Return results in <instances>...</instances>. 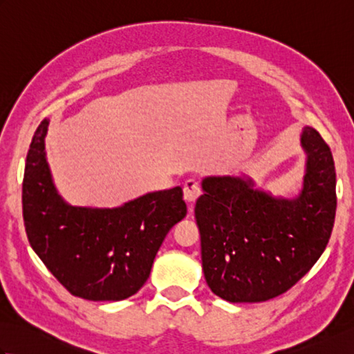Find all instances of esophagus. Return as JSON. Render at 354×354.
<instances>
[{"mask_svg": "<svg viewBox=\"0 0 354 354\" xmlns=\"http://www.w3.org/2000/svg\"><path fill=\"white\" fill-rule=\"evenodd\" d=\"M202 194L201 192V185L196 181V179H187L184 184V199L187 204H189V209L192 212L194 202L199 199V196Z\"/></svg>", "mask_w": 354, "mask_h": 354, "instance_id": "34e87169", "label": "esophagus"}]
</instances>
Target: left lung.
Returning a JSON list of instances; mask_svg holds the SVG:
<instances>
[{"instance_id": "left-lung-1", "label": "left lung", "mask_w": 354, "mask_h": 354, "mask_svg": "<svg viewBox=\"0 0 354 354\" xmlns=\"http://www.w3.org/2000/svg\"><path fill=\"white\" fill-rule=\"evenodd\" d=\"M303 190L295 199L254 189L252 179L208 176L194 207L207 284L230 303H260L281 295L324 252L336 214L332 150L306 126Z\"/></svg>"}]
</instances>
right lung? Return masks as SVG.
<instances>
[{"label": "right lung", "mask_w": 354, "mask_h": 354, "mask_svg": "<svg viewBox=\"0 0 354 354\" xmlns=\"http://www.w3.org/2000/svg\"><path fill=\"white\" fill-rule=\"evenodd\" d=\"M50 120H42L30 145L22 216L33 251L71 295L120 301L147 281L155 255L187 205L183 189L147 193L117 208L68 205L53 184L45 158Z\"/></svg>", "instance_id": "right-lung-1"}]
</instances>
